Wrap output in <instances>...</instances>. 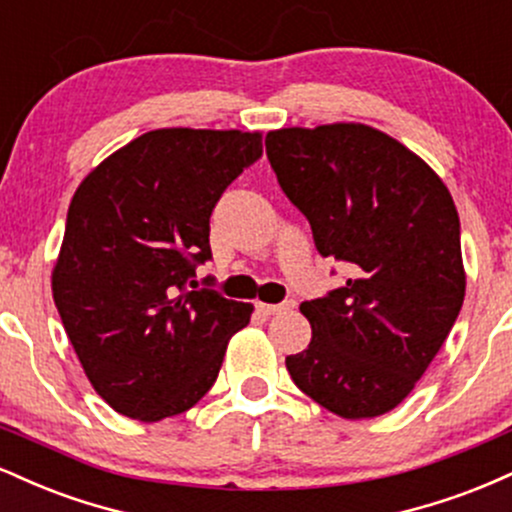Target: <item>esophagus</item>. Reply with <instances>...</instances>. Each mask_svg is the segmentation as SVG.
Listing matches in <instances>:
<instances>
[{
    "mask_svg": "<svg viewBox=\"0 0 512 512\" xmlns=\"http://www.w3.org/2000/svg\"><path fill=\"white\" fill-rule=\"evenodd\" d=\"M293 301H286V303H257V310H260L262 315H279V313H286V310H293Z\"/></svg>",
    "mask_w": 512,
    "mask_h": 512,
    "instance_id": "34e87169",
    "label": "esophagus"
}]
</instances>
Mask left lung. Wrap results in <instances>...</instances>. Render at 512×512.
<instances>
[{"label":"left lung","instance_id":"1","mask_svg":"<svg viewBox=\"0 0 512 512\" xmlns=\"http://www.w3.org/2000/svg\"><path fill=\"white\" fill-rule=\"evenodd\" d=\"M264 144L320 255L354 272L342 289L301 303L313 339L286 368L342 419L387 414L431 366L464 301L450 190L424 158L363 122L281 127Z\"/></svg>","mask_w":512,"mask_h":512}]
</instances>
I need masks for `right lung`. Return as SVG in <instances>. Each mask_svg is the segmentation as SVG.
Masks as SVG:
<instances>
[{"mask_svg":"<svg viewBox=\"0 0 512 512\" xmlns=\"http://www.w3.org/2000/svg\"><path fill=\"white\" fill-rule=\"evenodd\" d=\"M260 156L262 132L151 129L76 187L52 298L88 383L117 414L154 424L195 407L250 322L252 303L186 284L211 257V209Z\"/></svg>","mask_w":512,"mask_h":512,"instance_id":"obj_1","label":"right lung"}]
</instances>
